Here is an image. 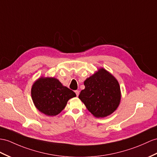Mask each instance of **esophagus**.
<instances>
[{
    "label": "esophagus",
    "instance_id": "esophagus-1",
    "mask_svg": "<svg viewBox=\"0 0 157 157\" xmlns=\"http://www.w3.org/2000/svg\"><path fill=\"white\" fill-rule=\"evenodd\" d=\"M75 93H76V96H78V95H79V91L78 90H75Z\"/></svg>",
    "mask_w": 157,
    "mask_h": 157
}]
</instances>
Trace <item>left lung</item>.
<instances>
[{"label": "left lung", "instance_id": "1", "mask_svg": "<svg viewBox=\"0 0 157 157\" xmlns=\"http://www.w3.org/2000/svg\"><path fill=\"white\" fill-rule=\"evenodd\" d=\"M84 85L78 98L94 117H107L117 109L121 98L119 84L104 68L86 78Z\"/></svg>", "mask_w": 157, "mask_h": 157}]
</instances>
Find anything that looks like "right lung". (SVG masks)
<instances>
[{
    "label": "right lung",
    "instance_id": "add662e5",
    "mask_svg": "<svg viewBox=\"0 0 157 157\" xmlns=\"http://www.w3.org/2000/svg\"><path fill=\"white\" fill-rule=\"evenodd\" d=\"M32 98L36 109L48 116H55L65 107L67 101L76 97L68 88L55 78L41 77L34 83Z\"/></svg>",
    "mask_w": 157,
    "mask_h": 157
}]
</instances>
